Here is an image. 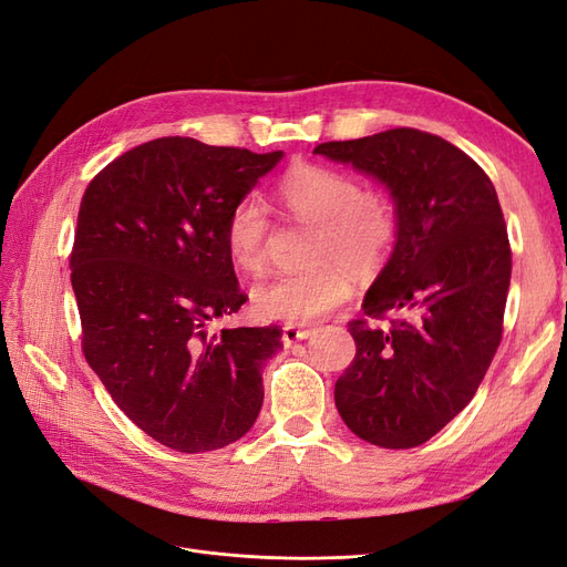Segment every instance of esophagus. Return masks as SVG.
Here are the masks:
<instances>
[{"label":"esophagus","instance_id":"obj_1","mask_svg":"<svg viewBox=\"0 0 567 567\" xmlns=\"http://www.w3.org/2000/svg\"><path fill=\"white\" fill-rule=\"evenodd\" d=\"M308 337H310V330H306V327H297V324H285L282 327V341H285V346L303 341Z\"/></svg>","mask_w":567,"mask_h":567}]
</instances>
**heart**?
<instances>
[{
    "label": "heart",
    "instance_id": "obj_1",
    "mask_svg": "<svg viewBox=\"0 0 567 567\" xmlns=\"http://www.w3.org/2000/svg\"><path fill=\"white\" fill-rule=\"evenodd\" d=\"M278 203L291 221L316 226L310 264L320 266L282 272L254 287L251 303L264 318L303 324L334 313L351 301L353 285L329 261L355 276H372L389 261L395 247L398 214L389 195L364 190L360 181L346 172L299 164L280 181ZM224 235L237 268L251 276L266 268L270 218L261 199L243 197L235 203Z\"/></svg>",
    "mask_w": 567,
    "mask_h": 567
}]
</instances>
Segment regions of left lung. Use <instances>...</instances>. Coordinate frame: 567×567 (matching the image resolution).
<instances>
[{
  "label": "left lung",
  "instance_id": "8db88e82",
  "mask_svg": "<svg viewBox=\"0 0 567 567\" xmlns=\"http://www.w3.org/2000/svg\"><path fill=\"white\" fill-rule=\"evenodd\" d=\"M313 153L379 181L398 214L391 259L362 301L368 318H398L386 330L349 322L355 358L337 410L362 441L416 447L471 403L499 349L511 247L495 186L456 145L405 126Z\"/></svg>",
  "mask_w": 567,
  "mask_h": 567
}]
</instances>
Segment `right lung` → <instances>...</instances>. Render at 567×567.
I'll list each match as a JSON object with an SVG mask.
<instances>
[{
	"mask_svg": "<svg viewBox=\"0 0 567 567\" xmlns=\"http://www.w3.org/2000/svg\"><path fill=\"white\" fill-rule=\"evenodd\" d=\"M280 159L155 138L107 164L82 197L70 280L84 358L117 408L176 452L226 447L259 416L282 330L209 324L247 301L226 218Z\"/></svg>",
	"mask_w": 567,
	"mask_h": 567,
	"instance_id": "1",
	"label": "right lung"
}]
</instances>
